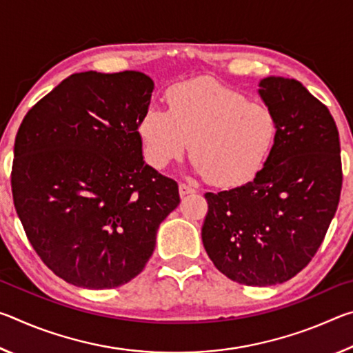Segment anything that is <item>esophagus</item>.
<instances>
[{
  "label": "esophagus",
  "instance_id": "esophagus-1",
  "mask_svg": "<svg viewBox=\"0 0 353 353\" xmlns=\"http://www.w3.org/2000/svg\"><path fill=\"white\" fill-rule=\"evenodd\" d=\"M193 193H196V190L191 187V185H187V183L179 185V194L181 196H187V194H193Z\"/></svg>",
  "mask_w": 353,
  "mask_h": 353
}]
</instances>
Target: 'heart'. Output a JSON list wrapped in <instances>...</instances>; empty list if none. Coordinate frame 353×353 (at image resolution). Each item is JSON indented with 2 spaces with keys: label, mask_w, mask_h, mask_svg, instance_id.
I'll list each match as a JSON object with an SVG mask.
<instances>
[{
  "label": "heart",
  "mask_w": 353,
  "mask_h": 353,
  "mask_svg": "<svg viewBox=\"0 0 353 353\" xmlns=\"http://www.w3.org/2000/svg\"><path fill=\"white\" fill-rule=\"evenodd\" d=\"M168 110L149 109L139 134L146 163L163 170L187 151L193 170L219 187L252 181L277 140L270 107L210 79L177 83L166 93Z\"/></svg>",
  "instance_id": "obj_1"
}]
</instances>
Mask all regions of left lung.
I'll return each mask as SVG.
<instances>
[{
	"instance_id": "8db88e82",
	"label": "left lung",
	"mask_w": 353,
	"mask_h": 353,
	"mask_svg": "<svg viewBox=\"0 0 353 353\" xmlns=\"http://www.w3.org/2000/svg\"><path fill=\"white\" fill-rule=\"evenodd\" d=\"M259 94L276 117V145L254 181L205 194L202 243L230 280L271 286L301 272L324 240L341 194V148L330 112L299 81L268 76Z\"/></svg>"
}]
</instances>
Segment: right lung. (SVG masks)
<instances>
[{
  "label": "right lung",
  "mask_w": 353,
  "mask_h": 353,
  "mask_svg": "<svg viewBox=\"0 0 353 353\" xmlns=\"http://www.w3.org/2000/svg\"><path fill=\"white\" fill-rule=\"evenodd\" d=\"M152 92L140 71L71 74L17 132V214L35 252L71 285L110 290L139 276L181 202L177 183L143 160L137 128Z\"/></svg>",
  "instance_id": "1"
}]
</instances>
